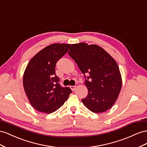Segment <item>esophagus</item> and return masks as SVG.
Segmentation results:
<instances>
[{
    "instance_id": "1",
    "label": "esophagus",
    "mask_w": 147,
    "mask_h": 147,
    "mask_svg": "<svg viewBox=\"0 0 147 147\" xmlns=\"http://www.w3.org/2000/svg\"><path fill=\"white\" fill-rule=\"evenodd\" d=\"M70 89L72 90L73 91H74L75 90V89H76V86H70Z\"/></svg>"
}]
</instances>
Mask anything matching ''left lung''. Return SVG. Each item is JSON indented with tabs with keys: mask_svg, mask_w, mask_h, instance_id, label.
Wrapping results in <instances>:
<instances>
[{
	"mask_svg": "<svg viewBox=\"0 0 147 147\" xmlns=\"http://www.w3.org/2000/svg\"><path fill=\"white\" fill-rule=\"evenodd\" d=\"M68 53L86 78L88 95L82 99V103L95 113L110 109L122 87L121 73L114 58L98 45L84 42L73 44Z\"/></svg>",
	"mask_w": 147,
	"mask_h": 147,
	"instance_id": "8db88e82",
	"label": "left lung"
}]
</instances>
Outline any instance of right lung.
I'll list each match as a JSON object with an SVG mask.
<instances>
[{
	"mask_svg": "<svg viewBox=\"0 0 147 147\" xmlns=\"http://www.w3.org/2000/svg\"><path fill=\"white\" fill-rule=\"evenodd\" d=\"M71 44H53L41 50L29 61L23 74V87L36 110L52 113L60 108L72 90L63 87L55 74L57 62L68 52Z\"/></svg>",
	"mask_w": 147,
	"mask_h": 147,
	"instance_id": "obj_1",
	"label": "right lung"
}]
</instances>
